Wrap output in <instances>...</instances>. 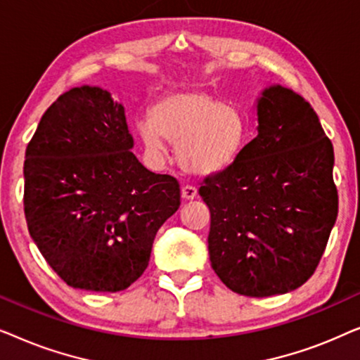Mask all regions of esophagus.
<instances>
[{"instance_id":"obj_1","label":"esophagus","mask_w":360,"mask_h":360,"mask_svg":"<svg viewBox=\"0 0 360 360\" xmlns=\"http://www.w3.org/2000/svg\"><path fill=\"white\" fill-rule=\"evenodd\" d=\"M181 195H184V198H186V200H193V198H196V195H198V190H196L195 185L185 184L184 186H181Z\"/></svg>"}]
</instances>
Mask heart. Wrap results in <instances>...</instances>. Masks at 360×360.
I'll return each mask as SVG.
<instances>
[{
	"label": "heart",
	"mask_w": 360,
	"mask_h": 360,
	"mask_svg": "<svg viewBox=\"0 0 360 360\" xmlns=\"http://www.w3.org/2000/svg\"><path fill=\"white\" fill-rule=\"evenodd\" d=\"M137 134L152 152H164L165 139L176 144L180 164L195 174H216L229 167L248 144L243 112L226 108L198 86L167 91L136 122Z\"/></svg>",
	"instance_id": "1"
}]
</instances>
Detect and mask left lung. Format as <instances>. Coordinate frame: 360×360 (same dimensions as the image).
Returning a JSON list of instances; mask_svg holds the SVG:
<instances>
[{
	"label": "left lung",
	"mask_w": 360,
	"mask_h": 360,
	"mask_svg": "<svg viewBox=\"0 0 360 360\" xmlns=\"http://www.w3.org/2000/svg\"><path fill=\"white\" fill-rule=\"evenodd\" d=\"M257 137L223 172L201 181L211 267L245 297L302 287L316 270L338 218L334 150L308 101L280 85L257 101Z\"/></svg>",
	"instance_id": "obj_1"
}]
</instances>
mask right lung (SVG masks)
Wrapping results in <instances>:
<instances>
[{
	"label": "right lung",
	"instance_id": "add662e5",
	"mask_svg": "<svg viewBox=\"0 0 360 360\" xmlns=\"http://www.w3.org/2000/svg\"><path fill=\"white\" fill-rule=\"evenodd\" d=\"M124 108L78 86L44 112L26 149L24 214L53 272L73 288L121 292L144 274L180 184L132 154Z\"/></svg>",
	"mask_w": 360,
	"mask_h": 360
}]
</instances>
